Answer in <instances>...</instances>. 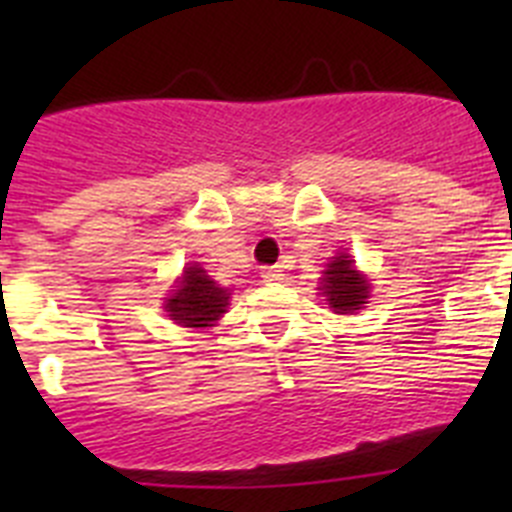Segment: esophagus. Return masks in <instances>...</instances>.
Wrapping results in <instances>:
<instances>
[{
    "label": "esophagus",
    "mask_w": 512,
    "mask_h": 512,
    "mask_svg": "<svg viewBox=\"0 0 512 512\" xmlns=\"http://www.w3.org/2000/svg\"><path fill=\"white\" fill-rule=\"evenodd\" d=\"M261 277H264V282H282V269L279 266H269V269L261 271Z\"/></svg>",
    "instance_id": "34e87169"
}]
</instances>
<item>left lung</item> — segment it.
Masks as SVG:
<instances>
[{
  "label": "left lung",
  "mask_w": 512,
  "mask_h": 512,
  "mask_svg": "<svg viewBox=\"0 0 512 512\" xmlns=\"http://www.w3.org/2000/svg\"><path fill=\"white\" fill-rule=\"evenodd\" d=\"M320 295L325 297L333 312L338 315H354L356 310L369 302V279L356 271L354 259L348 253H338L333 256V261L328 264V269L323 271V279H320Z\"/></svg>",
  "instance_id": "obj_1"
}]
</instances>
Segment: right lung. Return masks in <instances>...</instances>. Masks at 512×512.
Wrapping results in <instances>:
<instances>
[{"mask_svg":"<svg viewBox=\"0 0 512 512\" xmlns=\"http://www.w3.org/2000/svg\"><path fill=\"white\" fill-rule=\"evenodd\" d=\"M228 302V289L207 277V271L200 264H189L176 289H171V295L164 297V310L174 323L184 328H210L223 318Z\"/></svg>","mask_w":512,"mask_h":512,"instance_id":"add662e5","label":"right lung"}]
</instances>
